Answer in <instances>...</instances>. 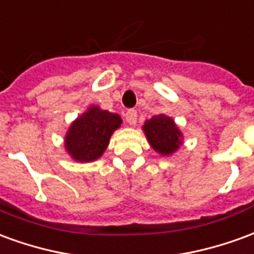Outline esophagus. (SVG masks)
<instances>
[{"label": "esophagus", "mask_w": 254, "mask_h": 254, "mask_svg": "<svg viewBox=\"0 0 254 254\" xmlns=\"http://www.w3.org/2000/svg\"><path fill=\"white\" fill-rule=\"evenodd\" d=\"M125 118H127V122L129 125H136V121H137V111L127 110V114H125Z\"/></svg>", "instance_id": "34e87169"}]
</instances>
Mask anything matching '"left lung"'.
Wrapping results in <instances>:
<instances>
[{
    "label": "left lung",
    "mask_w": 254,
    "mask_h": 254,
    "mask_svg": "<svg viewBox=\"0 0 254 254\" xmlns=\"http://www.w3.org/2000/svg\"><path fill=\"white\" fill-rule=\"evenodd\" d=\"M141 129L151 148L162 156H170L184 144V134L180 127L166 114H158L147 120Z\"/></svg>",
    "instance_id": "8db88e82"
}]
</instances>
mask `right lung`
Segmentation results:
<instances>
[{
  "label": "right lung",
  "mask_w": 254,
  "mask_h": 254,
  "mask_svg": "<svg viewBox=\"0 0 254 254\" xmlns=\"http://www.w3.org/2000/svg\"><path fill=\"white\" fill-rule=\"evenodd\" d=\"M120 114L89 106L70 124L64 140L65 151L80 163L99 159L110 143L111 134L121 127Z\"/></svg>",
  "instance_id": "right-lung-1"
}]
</instances>
